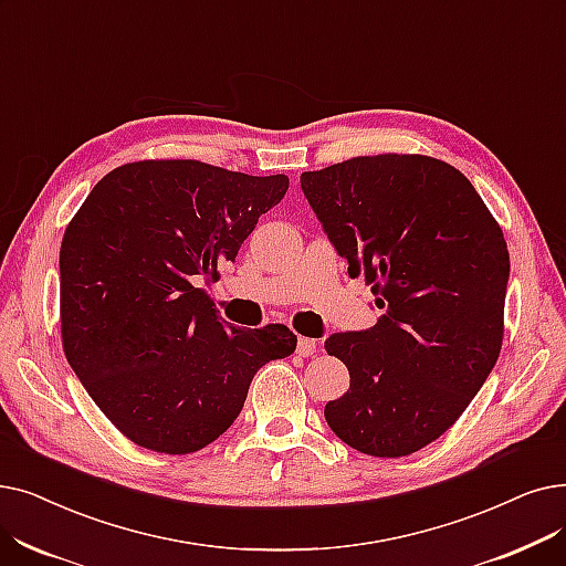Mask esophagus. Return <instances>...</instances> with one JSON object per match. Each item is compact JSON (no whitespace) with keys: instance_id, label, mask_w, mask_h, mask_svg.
Masks as SVG:
<instances>
[{"instance_id":"34e87169","label":"esophagus","mask_w":566,"mask_h":566,"mask_svg":"<svg viewBox=\"0 0 566 566\" xmlns=\"http://www.w3.org/2000/svg\"><path fill=\"white\" fill-rule=\"evenodd\" d=\"M296 354L307 358V356H314L316 354V339H310V337H298V347H296Z\"/></svg>"}]
</instances>
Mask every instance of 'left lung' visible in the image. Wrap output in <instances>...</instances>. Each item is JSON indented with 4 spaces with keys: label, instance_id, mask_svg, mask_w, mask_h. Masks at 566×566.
I'll list each match as a JSON object with an SVG mask.
<instances>
[{
    "label": "left lung",
    "instance_id": "1",
    "mask_svg": "<svg viewBox=\"0 0 566 566\" xmlns=\"http://www.w3.org/2000/svg\"><path fill=\"white\" fill-rule=\"evenodd\" d=\"M301 187L381 310L373 328L326 339L352 377L326 421L360 453L409 455L460 419L497 363L502 229L458 168L423 155L354 157L307 170Z\"/></svg>",
    "mask_w": 566,
    "mask_h": 566
}]
</instances>
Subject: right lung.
<instances>
[{
    "instance_id": "right-lung-1",
    "label": "right lung",
    "mask_w": 566,
    "mask_h": 566,
    "mask_svg": "<svg viewBox=\"0 0 566 566\" xmlns=\"http://www.w3.org/2000/svg\"><path fill=\"white\" fill-rule=\"evenodd\" d=\"M286 176L193 159L125 164L94 185L60 250L62 344L108 421L157 453L224 434L261 367L296 352L282 326H229L199 286L235 261Z\"/></svg>"
}]
</instances>
